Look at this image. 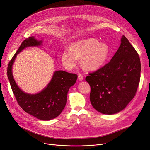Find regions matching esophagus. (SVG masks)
<instances>
[{
  "label": "esophagus",
  "mask_w": 150,
  "mask_h": 150,
  "mask_svg": "<svg viewBox=\"0 0 150 150\" xmlns=\"http://www.w3.org/2000/svg\"><path fill=\"white\" fill-rule=\"evenodd\" d=\"M78 78H79V79L80 81L83 80V75H81V74H79V76H78Z\"/></svg>",
  "instance_id": "esophagus-1"
}]
</instances>
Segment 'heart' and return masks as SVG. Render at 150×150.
<instances>
[{
    "label": "heart",
    "instance_id": "b5f03b06",
    "mask_svg": "<svg viewBox=\"0 0 150 150\" xmlns=\"http://www.w3.org/2000/svg\"><path fill=\"white\" fill-rule=\"evenodd\" d=\"M109 56L110 49L106 43H99L97 39L91 38L75 42L71 50H65L61 59L65 66L72 68L76 64L79 57H83L84 67L95 70L106 63Z\"/></svg>",
    "mask_w": 150,
    "mask_h": 150
}]
</instances>
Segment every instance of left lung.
<instances>
[{
	"label": "left lung",
	"mask_w": 150,
	"mask_h": 150,
	"mask_svg": "<svg viewBox=\"0 0 150 150\" xmlns=\"http://www.w3.org/2000/svg\"><path fill=\"white\" fill-rule=\"evenodd\" d=\"M140 71L137 52L122 35L120 46L111 61L86 77L91 86L89 99L93 107L106 115L121 112L136 94Z\"/></svg>",
	"instance_id": "obj_1"
}]
</instances>
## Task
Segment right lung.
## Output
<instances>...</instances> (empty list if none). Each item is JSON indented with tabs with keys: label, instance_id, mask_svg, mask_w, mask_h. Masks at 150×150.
Listing matches in <instances>:
<instances>
[{
	"label": "right lung",
	"instance_id": "add662e5",
	"mask_svg": "<svg viewBox=\"0 0 150 150\" xmlns=\"http://www.w3.org/2000/svg\"><path fill=\"white\" fill-rule=\"evenodd\" d=\"M42 43V40H37L33 36L24 40L8 64L7 76L13 93L24 111L40 120L49 121L62 112L66 105L68 91L75 83L78 76L63 70L56 71L48 85L40 93L30 94L23 91L17 85L12 74L15 58L25 48L38 47Z\"/></svg>",
	"mask_w": 150,
	"mask_h": 150
}]
</instances>
